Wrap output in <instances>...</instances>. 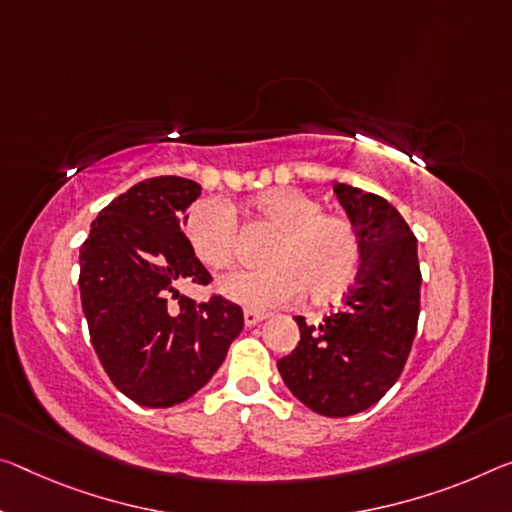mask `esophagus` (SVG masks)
<instances>
[{
	"instance_id": "34e87169",
	"label": "esophagus",
	"mask_w": 512,
	"mask_h": 512,
	"mask_svg": "<svg viewBox=\"0 0 512 512\" xmlns=\"http://www.w3.org/2000/svg\"><path fill=\"white\" fill-rule=\"evenodd\" d=\"M266 316H269V314L255 312V310H246V312H243V323H246L248 328H253V326H257V323H262Z\"/></svg>"
}]
</instances>
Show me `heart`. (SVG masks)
<instances>
[{
    "instance_id": "heart-1",
    "label": "heart",
    "mask_w": 512,
    "mask_h": 512,
    "mask_svg": "<svg viewBox=\"0 0 512 512\" xmlns=\"http://www.w3.org/2000/svg\"><path fill=\"white\" fill-rule=\"evenodd\" d=\"M259 223L275 230L266 243V266L227 275L218 291L250 310L285 305L307 291L326 300L351 285L360 269V237L351 221L323 214L316 198L298 189H273L255 198ZM184 232L193 253L214 271L237 264L241 234L232 209L221 200H200L184 218Z\"/></svg>"
}]
</instances>
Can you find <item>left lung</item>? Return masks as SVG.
<instances>
[{"instance_id": "obj_1", "label": "left lung", "mask_w": 512, "mask_h": 512, "mask_svg": "<svg viewBox=\"0 0 512 512\" xmlns=\"http://www.w3.org/2000/svg\"><path fill=\"white\" fill-rule=\"evenodd\" d=\"M332 189L360 237L358 280L321 326L296 316L300 342L278 360V371L316 415L348 417L399 380L417 335L421 271L417 239L396 207L348 184Z\"/></svg>"}]
</instances>
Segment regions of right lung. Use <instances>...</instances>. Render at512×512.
I'll list each match as a JSON object with an SVG mask.
<instances>
[{
  "mask_svg": "<svg viewBox=\"0 0 512 512\" xmlns=\"http://www.w3.org/2000/svg\"><path fill=\"white\" fill-rule=\"evenodd\" d=\"M200 196L184 177L134 184L102 209L79 248V291L91 342L111 383L145 408H170L209 383L243 328L239 305L182 296L212 275L182 234Z\"/></svg>",
  "mask_w": 512,
  "mask_h": 512,
  "instance_id": "1",
  "label": "right lung"
}]
</instances>
